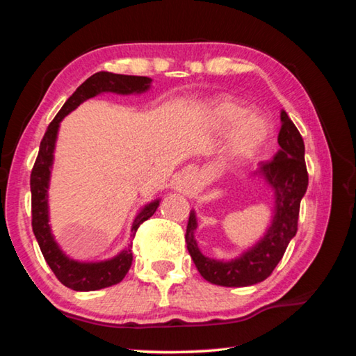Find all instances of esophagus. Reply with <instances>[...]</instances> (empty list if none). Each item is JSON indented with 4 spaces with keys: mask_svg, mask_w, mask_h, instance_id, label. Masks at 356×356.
Returning <instances> with one entry per match:
<instances>
[{
    "mask_svg": "<svg viewBox=\"0 0 356 356\" xmlns=\"http://www.w3.org/2000/svg\"><path fill=\"white\" fill-rule=\"evenodd\" d=\"M188 186H190V180L185 176H180L179 179H176V182H174V188L179 191H186Z\"/></svg>",
    "mask_w": 356,
    "mask_h": 356,
    "instance_id": "1",
    "label": "esophagus"
}]
</instances>
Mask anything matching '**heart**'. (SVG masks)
<instances>
[{"label": "heart", "mask_w": 356, "mask_h": 356, "mask_svg": "<svg viewBox=\"0 0 356 356\" xmlns=\"http://www.w3.org/2000/svg\"><path fill=\"white\" fill-rule=\"evenodd\" d=\"M210 124L216 130L229 129L221 155L231 166L251 163L268 146L272 124L265 114L250 110L243 100L221 95L209 104Z\"/></svg>", "instance_id": "b5f03b06"}]
</instances>
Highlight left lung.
<instances>
[{"instance_id":"1","label":"left lung","mask_w":356,"mask_h":356,"mask_svg":"<svg viewBox=\"0 0 356 356\" xmlns=\"http://www.w3.org/2000/svg\"><path fill=\"white\" fill-rule=\"evenodd\" d=\"M280 150L272 161L262 163L256 176L264 179L273 195L270 225L257 242L234 259H213L202 254L195 232L197 218L190 210L186 226V250L197 272L206 281L225 287H246L267 280L284 256L287 245L297 234L301 197L308 188V171L305 163V143L295 124L281 110Z\"/></svg>"}]
</instances>
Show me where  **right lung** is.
I'll use <instances>...</instances> for the list:
<instances>
[{
	"label": "right lung",
	"instance_id": "1",
	"mask_svg": "<svg viewBox=\"0 0 356 356\" xmlns=\"http://www.w3.org/2000/svg\"><path fill=\"white\" fill-rule=\"evenodd\" d=\"M152 86V78L135 76V75H119L111 72H97L89 76L86 81L76 88V91L70 95L67 102L48 125L44 138L40 141L39 155L35 160L31 172V212H33V232L35 240L40 246L47 264L50 265L56 278L65 287L78 292L99 291L118 284L124 280L130 270L131 261V243L119 251L116 256L105 261L84 262L72 259L65 254L61 246L56 242L51 232L50 225V207H48V190H50V179L53 171V161H55V149L58 141L61 120L76 110L83 102L92 99L95 95L113 92L119 95L144 94ZM160 206V197L146 204L140 212L136 213L130 227V238L135 237L138 227L143 221L149 220L155 213L156 207Z\"/></svg>",
	"mask_w": 356,
	"mask_h": 356
}]
</instances>
